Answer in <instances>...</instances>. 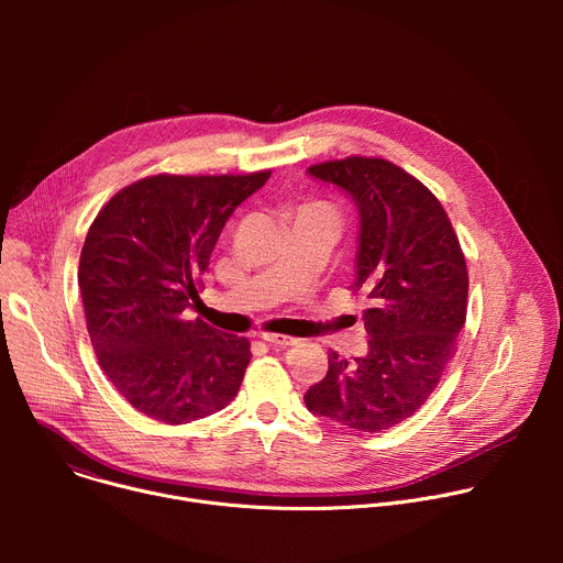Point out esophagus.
I'll use <instances>...</instances> for the list:
<instances>
[{
  "label": "esophagus",
  "instance_id": "34e87169",
  "mask_svg": "<svg viewBox=\"0 0 563 563\" xmlns=\"http://www.w3.org/2000/svg\"><path fill=\"white\" fill-rule=\"evenodd\" d=\"M261 339L265 343H269L272 347H291V345H296V339L283 336V334H261Z\"/></svg>",
  "mask_w": 563,
  "mask_h": 563
}]
</instances>
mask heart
I'll return each mask as SVG.
<instances>
[{
  "label": "heart",
  "instance_id": "b5f03b06",
  "mask_svg": "<svg viewBox=\"0 0 563 563\" xmlns=\"http://www.w3.org/2000/svg\"><path fill=\"white\" fill-rule=\"evenodd\" d=\"M302 209H309V211H316V213H323V216H328V218L336 220L334 209H332V207H328V205H307V207H302Z\"/></svg>",
  "mask_w": 563,
  "mask_h": 563
}]
</instances>
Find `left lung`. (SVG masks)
<instances>
[{
	"label": "left lung",
	"instance_id": "1",
	"mask_svg": "<svg viewBox=\"0 0 563 563\" xmlns=\"http://www.w3.org/2000/svg\"><path fill=\"white\" fill-rule=\"evenodd\" d=\"M307 174L334 185L358 211L356 278L367 354L330 352V369L305 391L309 412L358 432L412 417L434 391L465 323L467 269L441 202L380 157H345Z\"/></svg>",
	"mask_w": 563,
	"mask_h": 563
}]
</instances>
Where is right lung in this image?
I'll return each mask as SVG.
<instances>
[{"instance_id":"right-lung-1","label":"right lung","mask_w":563,"mask_h":563,"mask_svg":"<svg viewBox=\"0 0 563 563\" xmlns=\"http://www.w3.org/2000/svg\"><path fill=\"white\" fill-rule=\"evenodd\" d=\"M269 176L144 178L118 191L87 233L77 276L87 330L107 378L148 419L209 417L243 383L250 341L183 311L198 300L229 216Z\"/></svg>"}]
</instances>
